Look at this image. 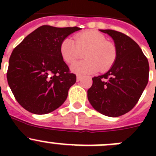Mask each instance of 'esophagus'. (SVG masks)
<instances>
[{"mask_svg":"<svg viewBox=\"0 0 156 156\" xmlns=\"http://www.w3.org/2000/svg\"><path fill=\"white\" fill-rule=\"evenodd\" d=\"M82 78H83V77L81 76H76V81H78V82H79V81H80L81 80H82Z\"/></svg>","mask_w":156,"mask_h":156,"instance_id":"1","label":"esophagus"}]
</instances>
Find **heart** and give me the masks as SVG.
<instances>
[{
    "label": "heart",
    "instance_id": "1",
    "mask_svg": "<svg viewBox=\"0 0 156 156\" xmlns=\"http://www.w3.org/2000/svg\"><path fill=\"white\" fill-rule=\"evenodd\" d=\"M86 59L76 62L70 69L80 76L93 74L99 69L105 72L116 60L117 49L113 43L107 41L104 34L96 31L83 32L74 37V41L66 38L60 45V53L67 63L82 57Z\"/></svg>",
    "mask_w": 156,
    "mask_h": 156
}]
</instances>
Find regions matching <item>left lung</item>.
I'll list each match as a JSON object with an SVG mask.
<instances>
[{
	"mask_svg": "<svg viewBox=\"0 0 156 156\" xmlns=\"http://www.w3.org/2000/svg\"><path fill=\"white\" fill-rule=\"evenodd\" d=\"M113 39L117 57L104 75L92 78L87 98L95 110L117 117L129 112L138 101L148 82V61L139 45L126 34L112 30H100Z\"/></svg>",
	"mask_w": 156,
	"mask_h": 156,
	"instance_id": "8db88e82",
	"label": "left lung"
}]
</instances>
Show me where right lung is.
<instances>
[{
  "instance_id": "add662e5",
  "label": "right lung",
  "mask_w": 156,
  "mask_h": 156,
  "mask_svg": "<svg viewBox=\"0 0 156 156\" xmlns=\"http://www.w3.org/2000/svg\"><path fill=\"white\" fill-rule=\"evenodd\" d=\"M79 27L42 26L32 32L12 51L7 79L19 105L43 115L64 103L76 81L60 53V45Z\"/></svg>"
}]
</instances>
